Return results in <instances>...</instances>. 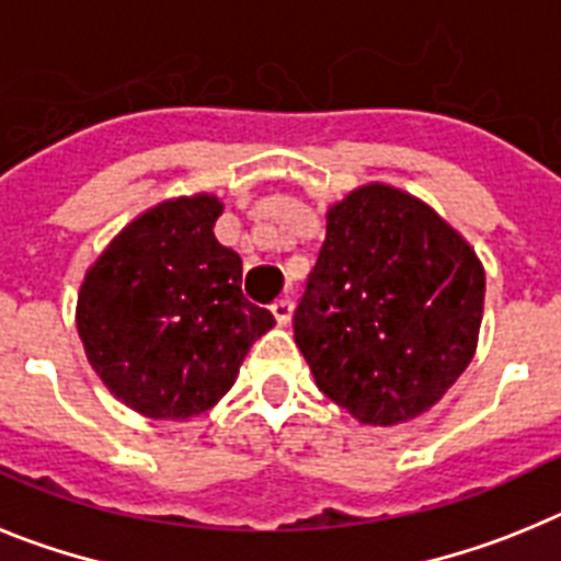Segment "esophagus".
<instances>
[{
    "label": "esophagus",
    "mask_w": 561,
    "mask_h": 561,
    "mask_svg": "<svg viewBox=\"0 0 561 561\" xmlns=\"http://www.w3.org/2000/svg\"><path fill=\"white\" fill-rule=\"evenodd\" d=\"M271 313H274V319H276V324H279V328H287V324L294 321V301L279 299L274 308H271Z\"/></svg>",
    "instance_id": "obj_1"
}]
</instances>
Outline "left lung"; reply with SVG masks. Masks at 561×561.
Here are the masks:
<instances>
[{"label":"left lung","instance_id":"obj_1","mask_svg":"<svg viewBox=\"0 0 561 561\" xmlns=\"http://www.w3.org/2000/svg\"><path fill=\"white\" fill-rule=\"evenodd\" d=\"M485 271L415 194L364 183L328 208L294 328L316 387L367 426L435 407L477 353Z\"/></svg>","mask_w":561,"mask_h":561}]
</instances>
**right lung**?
Listing matches in <instances>:
<instances>
[{"label": "right lung", "mask_w": 561, "mask_h": 561, "mask_svg": "<svg viewBox=\"0 0 561 561\" xmlns=\"http://www.w3.org/2000/svg\"><path fill=\"white\" fill-rule=\"evenodd\" d=\"M217 194L169 197L126 222L87 267L76 301L87 362L152 421H188L233 387L274 316L245 301L240 253L220 245Z\"/></svg>", "instance_id": "1"}]
</instances>
